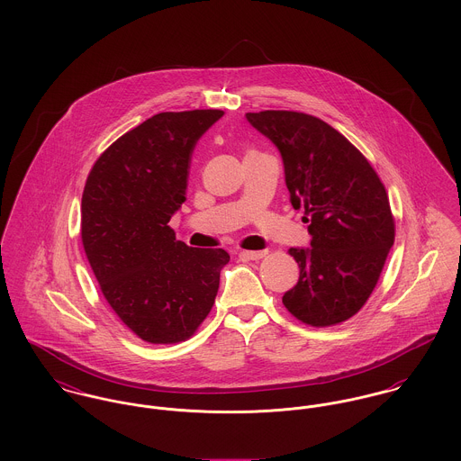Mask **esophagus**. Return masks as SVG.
Returning <instances> with one entry per match:
<instances>
[{"label":"esophagus","mask_w":461,"mask_h":461,"mask_svg":"<svg viewBox=\"0 0 461 461\" xmlns=\"http://www.w3.org/2000/svg\"><path fill=\"white\" fill-rule=\"evenodd\" d=\"M265 255H267L265 251H242V253H240L242 258H246V259H253V261L261 259V258H263Z\"/></svg>","instance_id":"esophagus-1"}]
</instances>
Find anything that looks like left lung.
<instances>
[{"label": "left lung", "mask_w": 461, "mask_h": 461, "mask_svg": "<svg viewBox=\"0 0 461 461\" xmlns=\"http://www.w3.org/2000/svg\"><path fill=\"white\" fill-rule=\"evenodd\" d=\"M246 118L279 149L290 202L309 222L311 248L288 251L301 276L283 304L311 327L341 323L366 304L394 244L387 191L367 158L323 120L274 109Z\"/></svg>", "instance_id": "obj_1"}]
</instances>
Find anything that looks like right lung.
<instances>
[{
	"label": "right lung",
	"mask_w": 461,
	"mask_h": 461,
	"mask_svg": "<svg viewBox=\"0 0 461 461\" xmlns=\"http://www.w3.org/2000/svg\"><path fill=\"white\" fill-rule=\"evenodd\" d=\"M224 111L158 113L95 160L81 200V240L104 299L143 341L189 339L215 303L224 249H194L167 226L185 202L196 141Z\"/></svg>",
	"instance_id": "1"
}]
</instances>
